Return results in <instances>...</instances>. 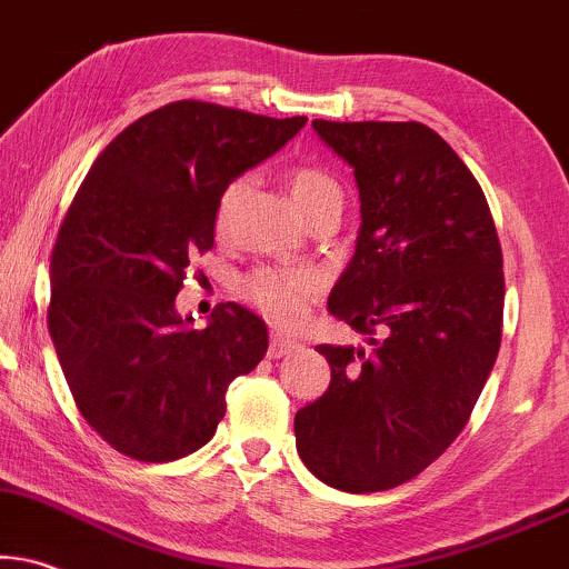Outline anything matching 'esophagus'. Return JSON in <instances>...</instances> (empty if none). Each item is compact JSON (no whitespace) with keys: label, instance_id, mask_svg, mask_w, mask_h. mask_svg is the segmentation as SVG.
<instances>
[{"label":"esophagus","instance_id":"obj_1","mask_svg":"<svg viewBox=\"0 0 569 569\" xmlns=\"http://www.w3.org/2000/svg\"><path fill=\"white\" fill-rule=\"evenodd\" d=\"M293 349H297V341H291V338H286V336H280V333H272L270 347H268V357L280 359V357L291 355Z\"/></svg>","mask_w":569,"mask_h":569}]
</instances>
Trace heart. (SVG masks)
<instances>
[{"mask_svg":"<svg viewBox=\"0 0 569 569\" xmlns=\"http://www.w3.org/2000/svg\"><path fill=\"white\" fill-rule=\"evenodd\" d=\"M286 189H289V197L299 214L312 210L320 201H341L338 183L326 170L312 168V164L291 168L289 176H286ZM241 191L243 181H236L222 193L218 204V228H226L228 214H231ZM315 291H318V278L305 270H257L254 276L243 280V293H247L251 305L260 309L264 318L283 322V326L297 322L305 315L307 301L312 299Z\"/></svg>","mask_w":569,"mask_h":569,"instance_id":"obj_1","label":"heart"}]
</instances>
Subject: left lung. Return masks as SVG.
<instances>
[{
	"instance_id": "obj_1",
	"label": "left lung",
	"mask_w": 569,
	"mask_h": 569,
	"mask_svg": "<svg viewBox=\"0 0 569 569\" xmlns=\"http://www.w3.org/2000/svg\"><path fill=\"white\" fill-rule=\"evenodd\" d=\"M315 133L355 170L362 226L328 312L370 349L320 343L330 386L293 417L301 462L349 493L386 491L449 449L491 376L505 272L488 201L422 123Z\"/></svg>"
}]
</instances>
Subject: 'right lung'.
<instances>
[{
	"instance_id": "1",
	"label": "right lung",
	"mask_w": 569,
	"mask_h": 569,
	"mask_svg": "<svg viewBox=\"0 0 569 569\" xmlns=\"http://www.w3.org/2000/svg\"><path fill=\"white\" fill-rule=\"evenodd\" d=\"M305 123L172 102L128 126L83 178L49 262V333L86 422L123 455L170 462L201 449L228 386L268 351L247 307L220 305L199 330L176 297L189 257L214 243L228 186Z\"/></svg>"
}]
</instances>
